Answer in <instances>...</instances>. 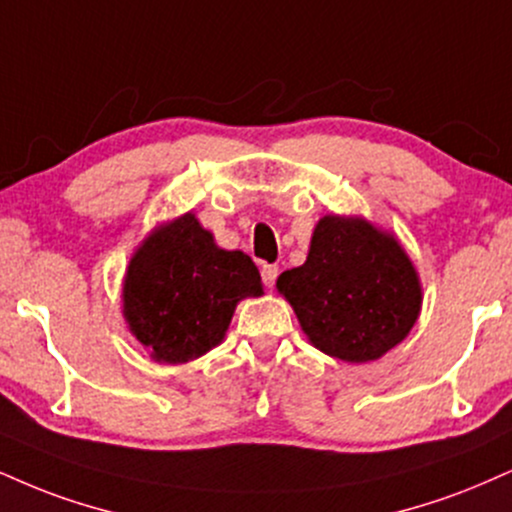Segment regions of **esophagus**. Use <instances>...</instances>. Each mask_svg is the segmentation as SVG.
<instances>
[{
  "label": "esophagus",
  "instance_id": "34e87169",
  "mask_svg": "<svg viewBox=\"0 0 512 512\" xmlns=\"http://www.w3.org/2000/svg\"><path fill=\"white\" fill-rule=\"evenodd\" d=\"M276 276H279V267L276 264H262V281L267 288H274Z\"/></svg>",
  "mask_w": 512,
  "mask_h": 512
}]
</instances>
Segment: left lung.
Wrapping results in <instances>:
<instances>
[{"label": "left lung", "mask_w": 512, "mask_h": 512, "mask_svg": "<svg viewBox=\"0 0 512 512\" xmlns=\"http://www.w3.org/2000/svg\"><path fill=\"white\" fill-rule=\"evenodd\" d=\"M276 288L322 353L372 362L398 346L420 317L422 286L391 233L360 217L319 219L303 267Z\"/></svg>", "instance_id": "obj_1"}]
</instances>
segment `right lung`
Segmentation results:
<instances>
[{
	"mask_svg": "<svg viewBox=\"0 0 512 512\" xmlns=\"http://www.w3.org/2000/svg\"><path fill=\"white\" fill-rule=\"evenodd\" d=\"M262 295L255 262L221 250L195 214L143 240L123 279V317L157 362L181 365L219 346L243 298Z\"/></svg>",
	"mask_w": 512,
	"mask_h": 512,
	"instance_id": "right-lung-1",
	"label": "right lung"
}]
</instances>
